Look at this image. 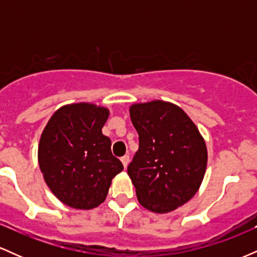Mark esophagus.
Segmentation results:
<instances>
[{"mask_svg":"<svg viewBox=\"0 0 257 257\" xmlns=\"http://www.w3.org/2000/svg\"><path fill=\"white\" fill-rule=\"evenodd\" d=\"M120 162H122V163H123V167H124V168L128 167V163H129V156H128V155L123 156V157L120 158Z\"/></svg>","mask_w":257,"mask_h":257,"instance_id":"esophagus-1","label":"esophagus"}]
</instances>
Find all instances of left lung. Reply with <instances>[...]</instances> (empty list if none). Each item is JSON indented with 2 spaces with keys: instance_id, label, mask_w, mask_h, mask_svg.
Instances as JSON below:
<instances>
[{
  "instance_id": "left-lung-1",
  "label": "left lung",
  "mask_w": 257,
  "mask_h": 257,
  "mask_svg": "<svg viewBox=\"0 0 257 257\" xmlns=\"http://www.w3.org/2000/svg\"><path fill=\"white\" fill-rule=\"evenodd\" d=\"M129 113L139 134V150L128 175L139 203L152 213L174 211L192 198L204 179V138L187 113L172 102L133 104Z\"/></svg>"
}]
</instances>
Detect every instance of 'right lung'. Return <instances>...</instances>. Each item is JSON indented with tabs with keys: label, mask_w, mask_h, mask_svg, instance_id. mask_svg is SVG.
I'll use <instances>...</instances> for the list:
<instances>
[{
	"label": "right lung",
	"mask_w": 257,
	"mask_h": 257,
	"mask_svg": "<svg viewBox=\"0 0 257 257\" xmlns=\"http://www.w3.org/2000/svg\"><path fill=\"white\" fill-rule=\"evenodd\" d=\"M108 114V108L90 102L67 104L44 126L38 164L49 190L65 205L81 210L99 206L123 170L101 132Z\"/></svg>",
	"instance_id": "right-lung-1"
}]
</instances>
